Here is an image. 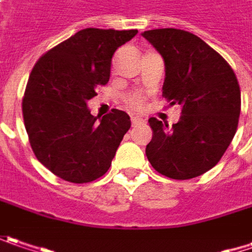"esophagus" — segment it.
<instances>
[{"mask_svg":"<svg viewBox=\"0 0 252 252\" xmlns=\"http://www.w3.org/2000/svg\"><path fill=\"white\" fill-rule=\"evenodd\" d=\"M131 123H132V126H140V124H144L145 123V120H142L141 117H132L131 118Z\"/></svg>","mask_w":252,"mask_h":252,"instance_id":"34e87169","label":"esophagus"}]
</instances>
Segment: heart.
<instances>
[{
	"instance_id": "b5f03b06",
	"label": "heart",
	"mask_w": 252,
	"mask_h": 252,
	"mask_svg": "<svg viewBox=\"0 0 252 252\" xmlns=\"http://www.w3.org/2000/svg\"><path fill=\"white\" fill-rule=\"evenodd\" d=\"M124 102L131 110H141L145 104V98L140 93H129L124 95Z\"/></svg>"
}]
</instances>
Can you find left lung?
<instances>
[{
    "label": "left lung",
    "mask_w": 252,
    "mask_h": 252,
    "mask_svg": "<svg viewBox=\"0 0 252 252\" xmlns=\"http://www.w3.org/2000/svg\"><path fill=\"white\" fill-rule=\"evenodd\" d=\"M164 58L162 96L181 107L168 124L151 117L145 154L153 168L172 180H189L218 164L235 135L241 112L240 84L228 63L201 38L177 28L144 31Z\"/></svg>",
    "instance_id": "left-lung-1"
}]
</instances>
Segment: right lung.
Here are the masks:
<instances>
[{"mask_svg":"<svg viewBox=\"0 0 252 252\" xmlns=\"http://www.w3.org/2000/svg\"><path fill=\"white\" fill-rule=\"evenodd\" d=\"M137 32L81 30L45 52L30 74L23 98L28 140L38 161L64 181L91 183L111 167L129 117L112 110L98 121L87 101L110 80L114 52Z\"/></svg>","mask_w":252,"mask_h":252,"instance_id":"obj_1","label":"right lung"}]
</instances>
